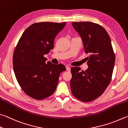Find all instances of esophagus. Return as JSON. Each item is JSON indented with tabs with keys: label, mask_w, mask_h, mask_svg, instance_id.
<instances>
[{
	"label": "esophagus",
	"mask_w": 128,
	"mask_h": 128,
	"mask_svg": "<svg viewBox=\"0 0 128 128\" xmlns=\"http://www.w3.org/2000/svg\"><path fill=\"white\" fill-rule=\"evenodd\" d=\"M66 70L68 71H70V70H71V68H70V67L69 66H67L66 67Z\"/></svg>",
	"instance_id": "esophagus-1"
}]
</instances>
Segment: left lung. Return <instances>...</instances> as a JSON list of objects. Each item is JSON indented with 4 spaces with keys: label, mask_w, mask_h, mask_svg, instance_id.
<instances>
[{
    "label": "left lung",
    "mask_w": 128,
    "mask_h": 128,
    "mask_svg": "<svg viewBox=\"0 0 128 128\" xmlns=\"http://www.w3.org/2000/svg\"><path fill=\"white\" fill-rule=\"evenodd\" d=\"M81 36L86 53L89 55L86 71L78 67L71 68L72 94L82 102H90L101 96L111 82L115 56L111 39L106 30L91 22H72Z\"/></svg>",
    "instance_id": "8db88e82"
}]
</instances>
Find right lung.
Wrapping results in <instances>:
<instances>
[{
  "mask_svg": "<svg viewBox=\"0 0 128 128\" xmlns=\"http://www.w3.org/2000/svg\"><path fill=\"white\" fill-rule=\"evenodd\" d=\"M66 24L42 22L31 24L16 46L13 56L16 78L24 92L34 99L43 100L52 95L60 74L66 70L64 64L46 63L44 57L53 48L56 36Z\"/></svg>",
  "mask_w": 128,
  "mask_h": 128,
  "instance_id": "1",
  "label": "right lung"
}]
</instances>
